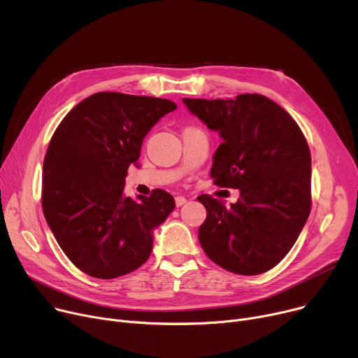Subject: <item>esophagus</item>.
Instances as JSON below:
<instances>
[{
  "instance_id": "34e87169",
  "label": "esophagus",
  "mask_w": 358,
  "mask_h": 358,
  "mask_svg": "<svg viewBox=\"0 0 358 358\" xmlns=\"http://www.w3.org/2000/svg\"><path fill=\"white\" fill-rule=\"evenodd\" d=\"M187 203V199L184 196H177L176 197V206L177 208H181V206H184Z\"/></svg>"
}]
</instances>
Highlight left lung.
Listing matches in <instances>:
<instances>
[{
    "label": "left lung",
    "mask_w": 358,
    "mask_h": 358,
    "mask_svg": "<svg viewBox=\"0 0 358 358\" xmlns=\"http://www.w3.org/2000/svg\"><path fill=\"white\" fill-rule=\"evenodd\" d=\"M182 103L222 139L210 169L215 184L239 190L229 208L208 194L197 197L208 212L199 228L203 251L236 274L271 270L292 250L310 212V152L302 130L261 94Z\"/></svg>",
    "instance_id": "obj_1"
}]
</instances>
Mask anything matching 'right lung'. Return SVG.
<instances>
[{
    "mask_svg": "<svg viewBox=\"0 0 358 358\" xmlns=\"http://www.w3.org/2000/svg\"><path fill=\"white\" fill-rule=\"evenodd\" d=\"M176 108L165 99L96 92L55 130L43 162V213L65 255L85 274L116 278L149 258L154 232L176 201L164 190L130 199L124 178L149 130Z\"/></svg>",
    "mask_w": 358,
    "mask_h": 358,
    "instance_id": "right-lung-1",
    "label": "right lung"
}]
</instances>
